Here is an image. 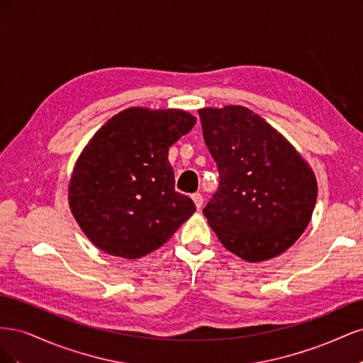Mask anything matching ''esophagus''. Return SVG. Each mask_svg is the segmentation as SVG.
I'll return each instance as SVG.
<instances>
[{"label":"esophagus","instance_id":"1","mask_svg":"<svg viewBox=\"0 0 363 363\" xmlns=\"http://www.w3.org/2000/svg\"><path fill=\"white\" fill-rule=\"evenodd\" d=\"M192 200H194V203H195L196 208H201V206H203L204 200H203V195H201L200 192H196V194H192Z\"/></svg>","mask_w":363,"mask_h":363}]
</instances>
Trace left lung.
Returning a JSON list of instances; mask_svg holds the SVG:
<instances>
[{"label": "left lung", "mask_w": 363, "mask_h": 363, "mask_svg": "<svg viewBox=\"0 0 363 363\" xmlns=\"http://www.w3.org/2000/svg\"><path fill=\"white\" fill-rule=\"evenodd\" d=\"M219 188L203 208L221 244L248 262L286 251L311 221L316 180L298 152L242 106L199 111Z\"/></svg>", "instance_id": "left-lung-1"}]
</instances>
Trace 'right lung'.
I'll list each match as a JSON object with an SVG mask.
<instances>
[{"label":"right lung","instance_id":"right-lung-1","mask_svg":"<svg viewBox=\"0 0 363 363\" xmlns=\"http://www.w3.org/2000/svg\"><path fill=\"white\" fill-rule=\"evenodd\" d=\"M195 125L188 112L130 107L96 131L77 160L69 206L108 255L138 259L162 247L195 212L175 191L168 151Z\"/></svg>","mask_w":363,"mask_h":363}]
</instances>
